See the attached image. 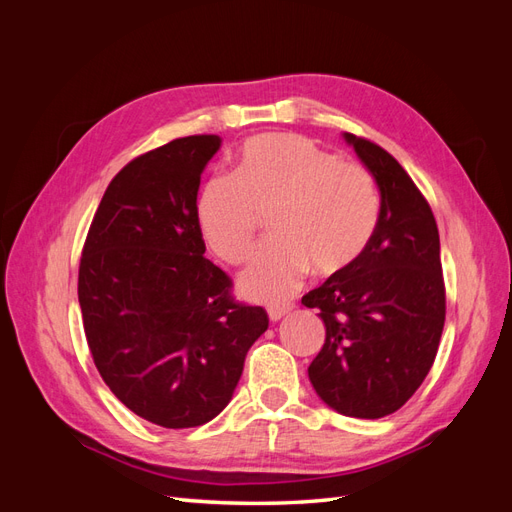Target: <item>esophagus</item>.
Here are the masks:
<instances>
[{"mask_svg": "<svg viewBox=\"0 0 512 512\" xmlns=\"http://www.w3.org/2000/svg\"><path fill=\"white\" fill-rule=\"evenodd\" d=\"M288 312H290V307H269V318H271V322H277V320H282Z\"/></svg>", "mask_w": 512, "mask_h": 512, "instance_id": "34e87169", "label": "esophagus"}]
</instances>
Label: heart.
<instances>
[{
  "label": "heart",
  "instance_id": "obj_1",
  "mask_svg": "<svg viewBox=\"0 0 512 512\" xmlns=\"http://www.w3.org/2000/svg\"><path fill=\"white\" fill-rule=\"evenodd\" d=\"M275 241L241 273V290L277 303L305 277H331L356 265L374 237L378 196L367 170L299 134H262L239 153L235 175L211 177L196 215L211 250L230 265L252 254L262 215Z\"/></svg>",
  "mask_w": 512,
  "mask_h": 512
}]
</instances>
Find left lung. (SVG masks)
I'll return each mask as SVG.
<instances>
[{"label": "left lung", "instance_id": "left-lung-1", "mask_svg": "<svg viewBox=\"0 0 512 512\" xmlns=\"http://www.w3.org/2000/svg\"><path fill=\"white\" fill-rule=\"evenodd\" d=\"M344 138L376 179L380 213L356 265L301 299L327 329L307 374L335 412L382 418L406 404L436 359L446 316L440 235L427 200L391 153L361 136Z\"/></svg>", "mask_w": 512, "mask_h": 512}]
</instances>
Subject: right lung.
<instances>
[{
  "mask_svg": "<svg viewBox=\"0 0 512 512\" xmlns=\"http://www.w3.org/2000/svg\"><path fill=\"white\" fill-rule=\"evenodd\" d=\"M222 138L147 151L108 183L79 267L85 337L123 406L166 429L209 423L232 399L245 354L267 331L205 258L196 196Z\"/></svg>",
  "mask_w": 512,
  "mask_h": 512,
  "instance_id": "right-lung-1",
  "label": "right lung"
}]
</instances>
